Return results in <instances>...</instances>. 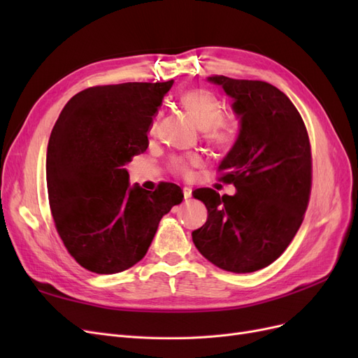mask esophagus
<instances>
[{"label":"esophagus","instance_id":"34e87169","mask_svg":"<svg viewBox=\"0 0 358 358\" xmlns=\"http://www.w3.org/2000/svg\"><path fill=\"white\" fill-rule=\"evenodd\" d=\"M183 199H185V200L191 199V189L189 188H183Z\"/></svg>","mask_w":358,"mask_h":358}]
</instances>
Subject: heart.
<instances>
[{
	"label": "heart",
	"mask_w": 358,
	"mask_h": 358,
	"mask_svg": "<svg viewBox=\"0 0 358 358\" xmlns=\"http://www.w3.org/2000/svg\"><path fill=\"white\" fill-rule=\"evenodd\" d=\"M179 101L210 142L220 146L233 145L237 136V124L234 119L221 116V103L210 91L201 88L189 90L180 95ZM200 162L199 157H189L188 159H176L173 166L182 175H188L189 167L199 166Z\"/></svg>",
	"instance_id": "b5f03b06"
}]
</instances>
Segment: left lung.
I'll use <instances>...</instances> for the list:
<instances>
[{"label": "left lung", "mask_w": 358, "mask_h": 358, "mask_svg": "<svg viewBox=\"0 0 358 358\" xmlns=\"http://www.w3.org/2000/svg\"><path fill=\"white\" fill-rule=\"evenodd\" d=\"M208 82L230 96L239 119V134L218 167L236 194L192 192L208 209L192 242L216 267L251 273L279 258L300 229L310 192L309 137L294 104L276 86L225 76Z\"/></svg>", "instance_id": "1"}]
</instances>
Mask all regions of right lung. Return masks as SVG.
<instances>
[{
    "instance_id": "1",
    "label": "right lung",
    "mask_w": 358,
    "mask_h": 358,
    "mask_svg": "<svg viewBox=\"0 0 358 358\" xmlns=\"http://www.w3.org/2000/svg\"><path fill=\"white\" fill-rule=\"evenodd\" d=\"M173 80L88 88L64 107L46 157L50 210L70 255L100 275L138 263L158 224L183 192L175 183L146 191L129 183L128 164L149 146L148 133Z\"/></svg>"
}]
</instances>
